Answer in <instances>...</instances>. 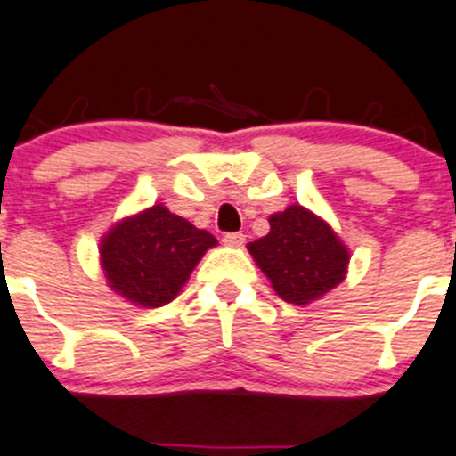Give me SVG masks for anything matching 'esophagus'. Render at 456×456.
Segmentation results:
<instances>
[{"mask_svg": "<svg viewBox=\"0 0 456 456\" xmlns=\"http://www.w3.org/2000/svg\"><path fill=\"white\" fill-rule=\"evenodd\" d=\"M224 243L230 248H241L246 243V234L241 232H226L224 234Z\"/></svg>", "mask_w": 456, "mask_h": 456, "instance_id": "esophagus-1", "label": "esophagus"}]
</instances>
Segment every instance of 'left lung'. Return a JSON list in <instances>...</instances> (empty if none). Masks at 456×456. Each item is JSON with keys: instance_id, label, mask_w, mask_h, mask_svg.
<instances>
[{"instance_id": "obj_1", "label": "left lung", "mask_w": 456, "mask_h": 456, "mask_svg": "<svg viewBox=\"0 0 456 456\" xmlns=\"http://www.w3.org/2000/svg\"><path fill=\"white\" fill-rule=\"evenodd\" d=\"M256 265L288 304L304 305L344 281L348 250L326 222L301 206L270 217V232L248 243Z\"/></svg>"}]
</instances>
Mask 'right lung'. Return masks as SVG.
I'll list each match as a JSON object with an SVG mask.
<instances>
[{
  "label": "right lung",
  "instance_id": "obj_1",
  "mask_svg": "<svg viewBox=\"0 0 456 456\" xmlns=\"http://www.w3.org/2000/svg\"><path fill=\"white\" fill-rule=\"evenodd\" d=\"M217 239L161 204L117 224L102 241V265L115 292L143 308L170 304Z\"/></svg>",
  "mask_w": 456,
  "mask_h": 456
}]
</instances>
